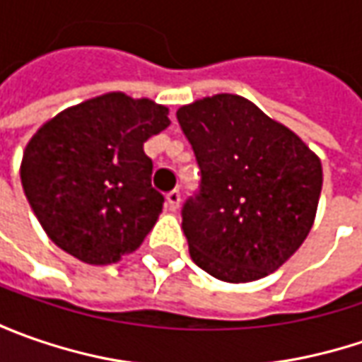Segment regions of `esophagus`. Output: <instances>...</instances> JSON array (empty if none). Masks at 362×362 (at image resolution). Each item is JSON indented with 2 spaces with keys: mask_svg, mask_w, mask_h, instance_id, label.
Here are the masks:
<instances>
[{
  "mask_svg": "<svg viewBox=\"0 0 362 362\" xmlns=\"http://www.w3.org/2000/svg\"><path fill=\"white\" fill-rule=\"evenodd\" d=\"M179 203H181V193L173 189V191H169L167 193V209L169 211H177L179 209Z\"/></svg>",
  "mask_w": 362,
  "mask_h": 362,
  "instance_id": "34e87169",
  "label": "esophagus"
}]
</instances>
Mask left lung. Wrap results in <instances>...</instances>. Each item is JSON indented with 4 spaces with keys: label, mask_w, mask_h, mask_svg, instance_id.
Masks as SVG:
<instances>
[{
    "label": "left lung",
    "mask_w": 362,
    "mask_h": 362,
    "mask_svg": "<svg viewBox=\"0 0 362 362\" xmlns=\"http://www.w3.org/2000/svg\"><path fill=\"white\" fill-rule=\"evenodd\" d=\"M177 120L202 171L181 209L191 259L231 284L278 270L313 228L320 159L238 94L181 106Z\"/></svg>",
    "instance_id": "left-lung-1"
}]
</instances>
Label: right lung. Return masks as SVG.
<instances>
[{"mask_svg":"<svg viewBox=\"0 0 362 362\" xmlns=\"http://www.w3.org/2000/svg\"><path fill=\"white\" fill-rule=\"evenodd\" d=\"M167 115L153 100L110 92L56 115L32 136L21 187L58 247L105 266L143 243L165 203L143 145L169 127Z\"/></svg>","mask_w":362,"mask_h":362,"instance_id":"add662e5","label":"right lung"}]
</instances>
